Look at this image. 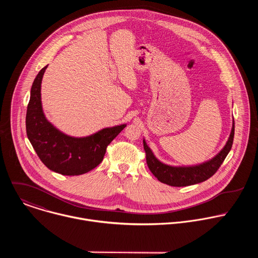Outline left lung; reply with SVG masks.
Segmentation results:
<instances>
[{
	"label": "left lung",
	"instance_id": "8db88e82",
	"mask_svg": "<svg viewBox=\"0 0 258 258\" xmlns=\"http://www.w3.org/2000/svg\"><path fill=\"white\" fill-rule=\"evenodd\" d=\"M235 134V122L233 121L232 131L227 144L212 159L203 162L201 164L192 166H171L159 161L152 150L143 140L144 149L146 152V160L151 172L157 177V179L166 185L172 187H186L202 182L212 176L216 170L222 165L227 155L232 149Z\"/></svg>",
	"mask_w": 258,
	"mask_h": 258
}]
</instances>
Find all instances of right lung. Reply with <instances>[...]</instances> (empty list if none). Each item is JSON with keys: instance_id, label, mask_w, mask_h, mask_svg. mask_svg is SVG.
I'll return each mask as SVG.
<instances>
[{"instance_id": "1", "label": "right lung", "mask_w": 258, "mask_h": 258, "mask_svg": "<svg viewBox=\"0 0 258 258\" xmlns=\"http://www.w3.org/2000/svg\"><path fill=\"white\" fill-rule=\"evenodd\" d=\"M47 67L41 69L31 86L25 119L27 138L49 169L63 175H80L102 162L107 146L126 124L106 127L83 138L60 132L48 121L42 107L41 85Z\"/></svg>"}]
</instances>
